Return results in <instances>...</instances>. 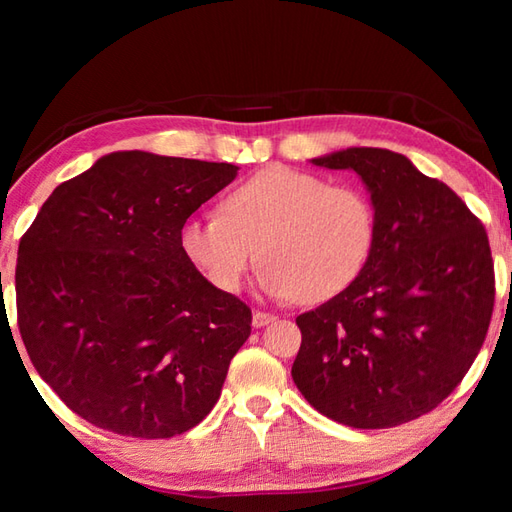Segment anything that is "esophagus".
<instances>
[{
    "label": "esophagus",
    "instance_id": "1",
    "mask_svg": "<svg viewBox=\"0 0 512 512\" xmlns=\"http://www.w3.org/2000/svg\"><path fill=\"white\" fill-rule=\"evenodd\" d=\"M275 319H277L275 314H268V312H262V310H255L253 312V325H255V328H264V325L273 323Z\"/></svg>",
    "mask_w": 512,
    "mask_h": 512
}]
</instances>
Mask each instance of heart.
<instances>
[{
    "instance_id": "heart-1",
    "label": "heart",
    "mask_w": 512,
    "mask_h": 512,
    "mask_svg": "<svg viewBox=\"0 0 512 512\" xmlns=\"http://www.w3.org/2000/svg\"><path fill=\"white\" fill-rule=\"evenodd\" d=\"M376 233V206L365 189L270 165L237 182L222 213L184 222L180 244L217 290L237 292L259 250L264 292L317 303L363 273Z\"/></svg>"
}]
</instances>
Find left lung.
<instances>
[{"label": "left lung", "instance_id": "obj_1", "mask_svg": "<svg viewBox=\"0 0 512 512\" xmlns=\"http://www.w3.org/2000/svg\"><path fill=\"white\" fill-rule=\"evenodd\" d=\"M312 162L361 176L378 233L363 273L297 317L292 380L347 427H398L436 409L482 350L495 306L486 228L396 151L352 147Z\"/></svg>", "mask_w": 512, "mask_h": 512}]
</instances>
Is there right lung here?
I'll return each mask as SVG.
<instances>
[{"instance_id": "right-lung-1", "label": "right lung", "mask_w": 512, "mask_h": 512, "mask_svg": "<svg viewBox=\"0 0 512 512\" xmlns=\"http://www.w3.org/2000/svg\"><path fill=\"white\" fill-rule=\"evenodd\" d=\"M231 162L114 151L59 184L19 242L17 325L32 365L94 427L145 440L200 424L253 314L184 255Z\"/></svg>"}]
</instances>
